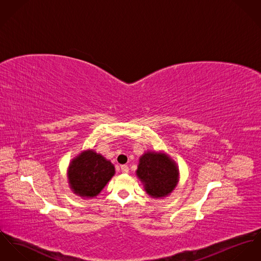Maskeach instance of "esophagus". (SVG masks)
<instances>
[{"label": "esophagus", "mask_w": 261, "mask_h": 261, "mask_svg": "<svg viewBox=\"0 0 261 261\" xmlns=\"http://www.w3.org/2000/svg\"><path fill=\"white\" fill-rule=\"evenodd\" d=\"M121 172L123 174H128L129 173V167L127 165H122L120 167Z\"/></svg>", "instance_id": "obj_1"}]
</instances>
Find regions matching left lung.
<instances>
[{
	"mask_svg": "<svg viewBox=\"0 0 261 261\" xmlns=\"http://www.w3.org/2000/svg\"><path fill=\"white\" fill-rule=\"evenodd\" d=\"M136 175L150 197L161 199L175 190L179 181V168L167 154L147 151L139 159Z\"/></svg>",
	"mask_w": 261,
	"mask_h": 261,
	"instance_id": "left-lung-1",
	"label": "left lung"
}]
</instances>
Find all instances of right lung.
I'll list each match as a JSON object with an SVG mask.
<instances>
[{"label":"right lung","mask_w":261,"mask_h":261,"mask_svg":"<svg viewBox=\"0 0 261 261\" xmlns=\"http://www.w3.org/2000/svg\"><path fill=\"white\" fill-rule=\"evenodd\" d=\"M114 174V165L93 150L81 152L67 169L70 190L83 199L96 197Z\"/></svg>","instance_id":"right-lung-1"}]
</instances>
